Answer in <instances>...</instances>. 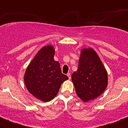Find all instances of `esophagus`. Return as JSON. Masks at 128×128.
I'll list each match as a JSON object with an SVG mask.
<instances>
[{"label": "esophagus", "instance_id": "34e87169", "mask_svg": "<svg viewBox=\"0 0 128 128\" xmlns=\"http://www.w3.org/2000/svg\"><path fill=\"white\" fill-rule=\"evenodd\" d=\"M67 76H68L69 79H71V74H70V73H68V74H67Z\"/></svg>", "mask_w": 128, "mask_h": 128}]
</instances>
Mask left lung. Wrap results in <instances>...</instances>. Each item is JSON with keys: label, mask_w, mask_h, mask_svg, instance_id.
<instances>
[{"label": "left lung", "mask_w": 128, "mask_h": 128, "mask_svg": "<svg viewBox=\"0 0 128 128\" xmlns=\"http://www.w3.org/2000/svg\"><path fill=\"white\" fill-rule=\"evenodd\" d=\"M77 95L84 102L102 94L108 84V74L98 54L92 48L82 50L78 70L72 75Z\"/></svg>", "instance_id": "left-lung-1"}]
</instances>
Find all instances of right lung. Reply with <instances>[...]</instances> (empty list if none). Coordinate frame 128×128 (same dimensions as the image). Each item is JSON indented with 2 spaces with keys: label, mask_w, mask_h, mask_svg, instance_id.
I'll return each mask as SVG.
<instances>
[{
  "label": "right lung",
  "mask_w": 128,
  "mask_h": 128,
  "mask_svg": "<svg viewBox=\"0 0 128 128\" xmlns=\"http://www.w3.org/2000/svg\"><path fill=\"white\" fill-rule=\"evenodd\" d=\"M54 49L44 46L36 54L24 74L26 87L34 96L43 102L52 100L61 84L68 77L62 73L60 64L54 60Z\"/></svg>",
  "instance_id": "1"
}]
</instances>
